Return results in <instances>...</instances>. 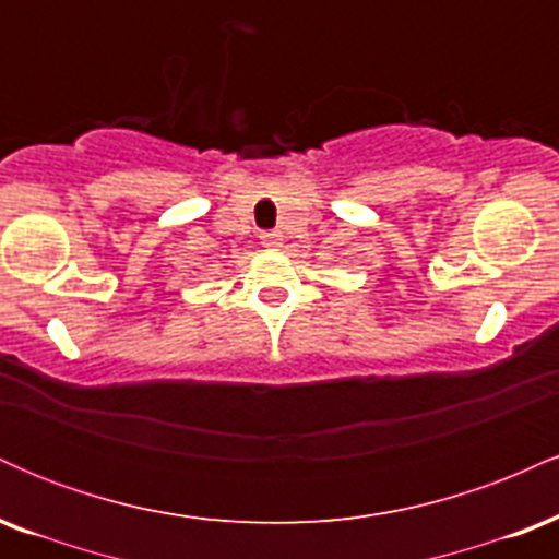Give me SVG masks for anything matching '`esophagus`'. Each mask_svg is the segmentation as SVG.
Masks as SVG:
<instances>
[{
	"mask_svg": "<svg viewBox=\"0 0 559 559\" xmlns=\"http://www.w3.org/2000/svg\"><path fill=\"white\" fill-rule=\"evenodd\" d=\"M260 241L265 243V247H278V243H281V236H278V230H265V234L260 236Z\"/></svg>",
	"mask_w": 559,
	"mask_h": 559,
	"instance_id": "1",
	"label": "esophagus"
}]
</instances>
